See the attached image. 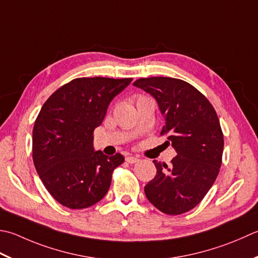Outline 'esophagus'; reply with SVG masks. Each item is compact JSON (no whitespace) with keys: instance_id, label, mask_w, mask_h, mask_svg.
Returning a JSON list of instances; mask_svg holds the SVG:
<instances>
[{"instance_id":"1","label":"esophagus","mask_w":258,"mask_h":258,"mask_svg":"<svg viewBox=\"0 0 258 258\" xmlns=\"http://www.w3.org/2000/svg\"><path fill=\"white\" fill-rule=\"evenodd\" d=\"M125 160H126V162L130 163V164H134V163L139 162V161H140L138 158H135V156H127V158H126Z\"/></svg>"}]
</instances>
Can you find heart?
<instances>
[{
  "instance_id": "b5f03b06",
  "label": "heart",
  "mask_w": 258,
  "mask_h": 258,
  "mask_svg": "<svg viewBox=\"0 0 258 258\" xmlns=\"http://www.w3.org/2000/svg\"><path fill=\"white\" fill-rule=\"evenodd\" d=\"M140 98H142V97H140Z\"/></svg>"
}]
</instances>
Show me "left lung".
I'll use <instances>...</instances> for the list:
<instances>
[{"instance_id": "left-lung-1", "label": "left lung", "mask_w": 258, "mask_h": 258, "mask_svg": "<svg viewBox=\"0 0 258 258\" xmlns=\"http://www.w3.org/2000/svg\"><path fill=\"white\" fill-rule=\"evenodd\" d=\"M133 85L156 99L165 119L161 135H168L165 143L176 152L170 166L153 161L156 175L144 186L145 196L166 215L184 214L205 198L219 173L224 151L219 118L206 96L184 80L151 77Z\"/></svg>"}]
</instances>
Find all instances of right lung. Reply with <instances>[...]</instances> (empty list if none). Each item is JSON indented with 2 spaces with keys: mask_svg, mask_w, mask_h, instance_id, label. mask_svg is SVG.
I'll list each match as a JSON object with an SVG mask.
<instances>
[{
  "mask_svg": "<svg viewBox=\"0 0 258 258\" xmlns=\"http://www.w3.org/2000/svg\"><path fill=\"white\" fill-rule=\"evenodd\" d=\"M132 78H76L42 106L32 131V159L45 189L59 204L84 209L102 200L112 174L124 162L116 153L94 151V130L109 103Z\"/></svg>",
  "mask_w": 258,
  "mask_h": 258,
  "instance_id": "1",
  "label": "right lung"
}]
</instances>
